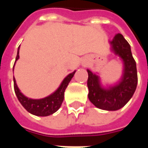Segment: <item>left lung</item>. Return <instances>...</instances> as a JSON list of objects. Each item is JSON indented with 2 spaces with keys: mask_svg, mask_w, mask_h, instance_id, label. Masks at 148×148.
<instances>
[{
  "mask_svg": "<svg viewBox=\"0 0 148 148\" xmlns=\"http://www.w3.org/2000/svg\"><path fill=\"white\" fill-rule=\"evenodd\" d=\"M113 51L121 56L124 64V76L120 83L109 90L102 89L96 74L88 72L87 86L89 89V99L97 108L109 111H115L124 107L133 96L136 89V63L132 57L131 47L121 34L118 33L111 41Z\"/></svg>",
  "mask_w": 148,
  "mask_h": 148,
  "instance_id": "1",
  "label": "left lung"
}]
</instances>
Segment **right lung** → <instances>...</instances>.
Segmentation results:
<instances>
[{
  "label": "right lung",
  "instance_id": "right-lung-1",
  "mask_svg": "<svg viewBox=\"0 0 148 148\" xmlns=\"http://www.w3.org/2000/svg\"><path fill=\"white\" fill-rule=\"evenodd\" d=\"M19 48H20V47H19ZM19 48H18L16 61L19 58ZM74 74H75V71L65 77V79L62 82L61 86L55 93H52L51 95L45 98L39 100L30 99V98H27L24 96L21 93L20 90L18 89L16 83V80L13 77L15 93H16V95L19 101L27 112H29L32 114L39 116H47L49 115L53 114L61 107L62 103L64 99L65 90L67 87L68 84L71 82V78L73 77Z\"/></svg>",
  "mask_w": 148,
  "mask_h": 148
}]
</instances>
